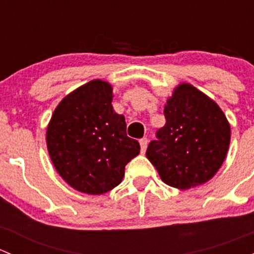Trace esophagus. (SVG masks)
<instances>
[{
  "label": "esophagus",
  "mask_w": 254,
  "mask_h": 254,
  "mask_svg": "<svg viewBox=\"0 0 254 254\" xmlns=\"http://www.w3.org/2000/svg\"><path fill=\"white\" fill-rule=\"evenodd\" d=\"M140 146H141V152L143 153L146 151V147H147V139H146V137H142V139L140 140Z\"/></svg>",
  "instance_id": "1"
}]
</instances>
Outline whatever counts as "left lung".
<instances>
[{"label": "left lung", "instance_id": "8db88e82", "mask_svg": "<svg viewBox=\"0 0 254 254\" xmlns=\"http://www.w3.org/2000/svg\"><path fill=\"white\" fill-rule=\"evenodd\" d=\"M146 156L166 184L189 189L211 179L226 157L230 124L216 103L191 84L182 83L163 111Z\"/></svg>", "mask_w": 254, "mask_h": 254}]
</instances>
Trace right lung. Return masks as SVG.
Masks as SVG:
<instances>
[{"label": "right lung", "instance_id": "1", "mask_svg": "<svg viewBox=\"0 0 254 254\" xmlns=\"http://www.w3.org/2000/svg\"><path fill=\"white\" fill-rule=\"evenodd\" d=\"M112 86L93 79L66 96L47 130L48 151L59 175L82 193H107L140 152L127 123L112 106Z\"/></svg>", "mask_w": 254, "mask_h": 254}]
</instances>
